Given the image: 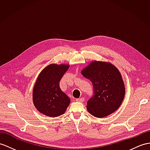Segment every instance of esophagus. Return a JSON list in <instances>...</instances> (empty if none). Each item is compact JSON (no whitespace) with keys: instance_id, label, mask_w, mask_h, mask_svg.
I'll use <instances>...</instances> for the list:
<instances>
[{"instance_id":"esophagus-1","label":"esophagus","mask_w":150,"mask_h":150,"mask_svg":"<svg viewBox=\"0 0 150 150\" xmlns=\"http://www.w3.org/2000/svg\"><path fill=\"white\" fill-rule=\"evenodd\" d=\"M76 101L79 102V103H83L84 101V98H76Z\"/></svg>"}]
</instances>
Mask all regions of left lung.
Listing matches in <instances>:
<instances>
[{"instance_id": "left-lung-1", "label": "left lung", "mask_w": 150, "mask_h": 150, "mask_svg": "<svg viewBox=\"0 0 150 150\" xmlns=\"http://www.w3.org/2000/svg\"><path fill=\"white\" fill-rule=\"evenodd\" d=\"M81 74L93 85V95L86 105L90 114L103 118L117 110L125 92L118 69L111 64L95 61L82 70Z\"/></svg>"}]
</instances>
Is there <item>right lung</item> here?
<instances>
[{
  "mask_svg": "<svg viewBox=\"0 0 150 150\" xmlns=\"http://www.w3.org/2000/svg\"><path fill=\"white\" fill-rule=\"evenodd\" d=\"M69 67L64 64H51L40 73L33 90V102L40 112L56 117L66 111L71 100L61 90L60 81Z\"/></svg>",
  "mask_w": 150,
  "mask_h": 150,
  "instance_id": "obj_1",
  "label": "right lung"
}]
</instances>
